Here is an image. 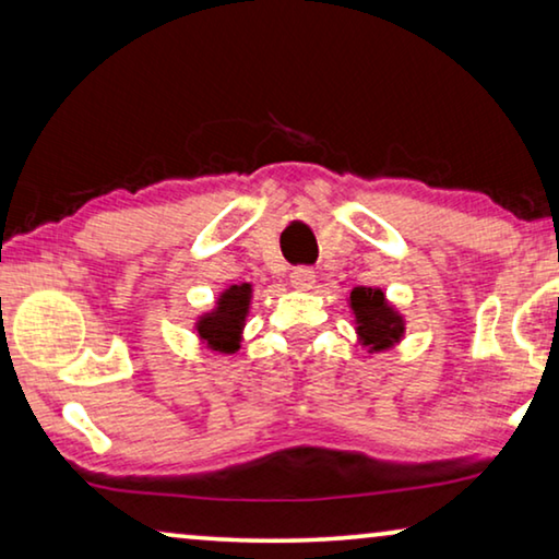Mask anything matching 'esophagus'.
Listing matches in <instances>:
<instances>
[{"instance_id":"esophagus-1","label":"esophagus","mask_w":559,"mask_h":559,"mask_svg":"<svg viewBox=\"0 0 559 559\" xmlns=\"http://www.w3.org/2000/svg\"><path fill=\"white\" fill-rule=\"evenodd\" d=\"M313 281H317V273H313L309 265H298V269L290 271V286L298 290L313 288Z\"/></svg>"}]
</instances>
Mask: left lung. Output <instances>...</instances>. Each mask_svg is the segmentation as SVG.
I'll use <instances>...</instances> for the list:
<instances>
[{
	"mask_svg": "<svg viewBox=\"0 0 559 559\" xmlns=\"http://www.w3.org/2000/svg\"><path fill=\"white\" fill-rule=\"evenodd\" d=\"M352 311L357 317V332L372 349H388L403 336V317H397L384 301L380 288H355L349 294Z\"/></svg>",
	"mask_w": 559,
	"mask_h": 559,
	"instance_id": "left-lung-1",
	"label": "left lung"
}]
</instances>
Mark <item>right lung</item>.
Segmentation results:
<instances>
[{"label":"right lung","mask_w":559,"mask_h":559,"mask_svg":"<svg viewBox=\"0 0 559 559\" xmlns=\"http://www.w3.org/2000/svg\"><path fill=\"white\" fill-rule=\"evenodd\" d=\"M250 304V283L242 286H230L219 296L217 309L200 319L198 332L212 349L219 352H235L238 349V336L246 321Z\"/></svg>","instance_id":"1"}]
</instances>
